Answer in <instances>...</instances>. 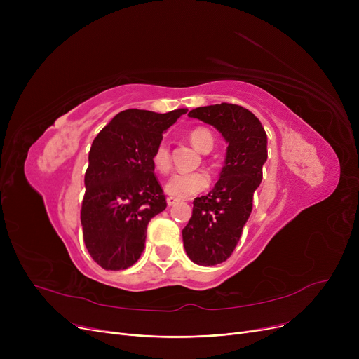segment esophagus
<instances>
[{
    "label": "esophagus",
    "instance_id": "esophagus-1",
    "mask_svg": "<svg viewBox=\"0 0 359 359\" xmlns=\"http://www.w3.org/2000/svg\"><path fill=\"white\" fill-rule=\"evenodd\" d=\"M179 202V199H176V198H173V196H168L167 198V205L168 206H173V205H176Z\"/></svg>",
    "mask_w": 359,
    "mask_h": 359
}]
</instances>
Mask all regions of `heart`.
<instances>
[{
	"instance_id": "1",
	"label": "heart",
	"mask_w": 359,
	"mask_h": 359,
	"mask_svg": "<svg viewBox=\"0 0 359 359\" xmlns=\"http://www.w3.org/2000/svg\"><path fill=\"white\" fill-rule=\"evenodd\" d=\"M189 140L201 153L210 151L214 145L211 132L205 128L192 129L189 132ZM151 163L158 173H168L170 167H172V160H170V149L165 142H160L156 147L153 156H151ZM206 186H208V176L202 172L175 173L165 183V192L176 198H189L202 192Z\"/></svg>"
}]
</instances>
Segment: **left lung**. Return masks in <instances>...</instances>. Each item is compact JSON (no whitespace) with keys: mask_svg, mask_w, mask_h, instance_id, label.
<instances>
[{"mask_svg":"<svg viewBox=\"0 0 359 359\" xmlns=\"http://www.w3.org/2000/svg\"><path fill=\"white\" fill-rule=\"evenodd\" d=\"M187 116L212 125L229 144L219 180L208 195L195 198L192 217L182 231L191 260L212 266L231 256L250 217L268 158V137L253 113L238 104L196 107Z\"/></svg>","mask_w":359,"mask_h":359,"instance_id":"8db88e82","label":"left lung"}]
</instances>
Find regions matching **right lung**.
Returning a JSON list of instances; mask_svg holds the SVG:
<instances>
[{
    "label": "right lung",
    "mask_w": 359,
    "mask_h": 359,
    "mask_svg": "<svg viewBox=\"0 0 359 359\" xmlns=\"http://www.w3.org/2000/svg\"><path fill=\"white\" fill-rule=\"evenodd\" d=\"M186 111L128 109L94 138L84 176L81 225L86 248L103 269L134 265L144 250L149 219L165 210L151 156L163 132Z\"/></svg>",
    "instance_id": "add662e5"
}]
</instances>
